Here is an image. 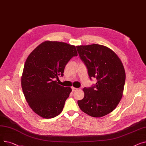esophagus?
<instances>
[{
  "mask_svg": "<svg viewBox=\"0 0 146 146\" xmlns=\"http://www.w3.org/2000/svg\"><path fill=\"white\" fill-rule=\"evenodd\" d=\"M72 91H73V92H74V91H76V90H78V88H74V87H72Z\"/></svg>",
  "mask_w": 146,
  "mask_h": 146,
  "instance_id": "34e87169",
  "label": "esophagus"
}]
</instances>
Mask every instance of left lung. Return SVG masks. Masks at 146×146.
<instances>
[{
    "mask_svg": "<svg viewBox=\"0 0 146 146\" xmlns=\"http://www.w3.org/2000/svg\"><path fill=\"white\" fill-rule=\"evenodd\" d=\"M80 59L87 67L89 78L97 82L83 90L85 96L78 104L89 115L102 117L116 108L123 93L125 72L121 60L112 50L99 44L76 46Z\"/></svg>",
    "mask_w": 146,
    "mask_h": 146,
    "instance_id": "obj_1",
    "label": "left lung"
}]
</instances>
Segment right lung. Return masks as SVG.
<instances>
[{"instance_id":"right-lung-1","label":"right lung","mask_w":146,"mask_h":146,"mask_svg":"<svg viewBox=\"0 0 146 146\" xmlns=\"http://www.w3.org/2000/svg\"><path fill=\"white\" fill-rule=\"evenodd\" d=\"M78 56L75 46L46 41L28 57L21 78V86L30 108L38 115L52 118L63 111L72 89L58 84L70 60Z\"/></svg>"}]
</instances>
